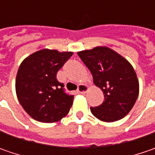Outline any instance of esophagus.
I'll return each instance as SVG.
<instances>
[{
	"label": "esophagus",
	"instance_id": "esophagus-1",
	"mask_svg": "<svg viewBox=\"0 0 155 155\" xmlns=\"http://www.w3.org/2000/svg\"><path fill=\"white\" fill-rule=\"evenodd\" d=\"M88 90H89V88H88V86L85 85V84H79V85H78V91L79 93H82V94L87 92Z\"/></svg>",
	"mask_w": 155,
	"mask_h": 155
}]
</instances>
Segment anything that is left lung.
I'll use <instances>...</instances> for the list:
<instances>
[{
	"label": "left lung",
	"mask_w": 155,
	"mask_h": 155,
	"mask_svg": "<svg viewBox=\"0 0 155 155\" xmlns=\"http://www.w3.org/2000/svg\"><path fill=\"white\" fill-rule=\"evenodd\" d=\"M78 54L91 71L94 84L104 92V103L91 107L93 116L106 122L127 116L139 95V80L132 64L107 46H97Z\"/></svg>",
	"instance_id": "1"
}]
</instances>
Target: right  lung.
I'll list each match as a JSON object with an SVG mask.
<instances>
[{
  "label": "right lung",
  "instance_id": "add662e5",
  "mask_svg": "<svg viewBox=\"0 0 155 155\" xmlns=\"http://www.w3.org/2000/svg\"><path fill=\"white\" fill-rule=\"evenodd\" d=\"M72 51L42 49L27 57L18 69L15 91L23 109L34 120L51 123L66 116L74 96L64 91L57 73Z\"/></svg>",
  "mask_w": 155,
  "mask_h": 155
}]
</instances>
